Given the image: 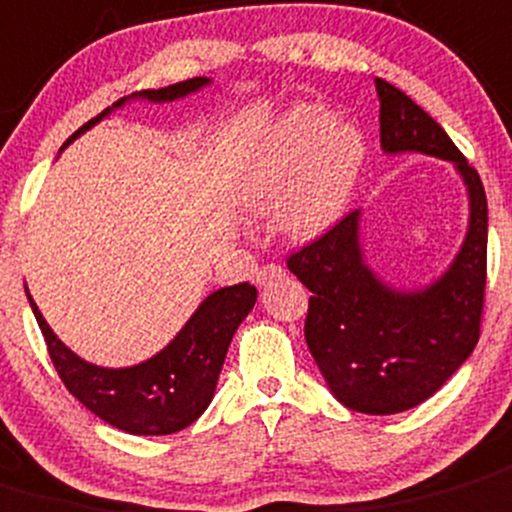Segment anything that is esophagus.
Wrapping results in <instances>:
<instances>
[{"label":"esophagus","instance_id":"esophagus-1","mask_svg":"<svg viewBox=\"0 0 512 512\" xmlns=\"http://www.w3.org/2000/svg\"><path fill=\"white\" fill-rule=\"evenodd\" d=\"M285 275V270H282L280 265H275V262H270V265H262L260 270H257V282L260 285H267V282L277 280V277Z\"/></svg>","mask_w":512,"mask_h":512}]
</instances>
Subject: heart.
Here are the masks:
<instances>
[{
    "instance_id": "obj_1",
    "label": "heart",
    "mask_w": 512,
    "mask_h": 512,
    "mask_svg": "<svg viewBox=\"0 0 512 512\" xmlns=\"http://www.w3.org/2000/svg\"><path fill=\"white\" fill-rule=\"evenodd\" d=\"M365 162V142L317 104L290 109L255 147L242 197L255 212H282L297 240H315L345 212Z\"/></svg>"
}]
</instances>
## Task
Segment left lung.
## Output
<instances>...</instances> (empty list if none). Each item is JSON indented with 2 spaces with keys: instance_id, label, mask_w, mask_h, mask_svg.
<instances>
[{
  "instance_id": "left-lung-1",
  "label": "left lung",
  "mask_w": 512,
  "mask_h": 512,
  "mask_svg": "<svg viewBox=\"0 0 512 512\" xmlns=\"http://www.w3.org/2000/svg\"><path fill=\"white\" fill-rule=\"evenodd\" d=\"M388 155L423 152L458 167L468 185V235L450 270L420 292L377 280L360 250V210L287 257L312 292L305 340L345 408L395 415L438 393L478 345L488 275V200L475 167L405 92L375 79Z\"/></svg>"
}]
</instances>
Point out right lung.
<instances>
[{
    "label": "right lung",
    "mask_w": 512,
    "mask_h": 512,
    "mask_svg": "<svg viewBox=\"0 0 512 512\" xmlns=\"http://www.w3.org/2000/svg\"><path fill=\"white\" fill-rule=\"evenodd\" d=\"M205 84H210L207 77H192L185 82L170 84V87L135 92L132 97L150 99V102H172V99L197 92ZM124 102L127 97L117 99L112 107H122ZM112 107L82 124L69 137L67 145L99 119L107 117ZM27 297L44 342H47L54 370L62 377L64 388L84 408L124 433L170 435L195 423L207 410L212 395H215L227 347L247 312L255 307L257 290L250 282H240V285L212 292L165 350L157 352L147 362H140L135 367H119V370L97 367L74 355L54 335L39 307L34 305L32 295Z\"/></svg>",
    "instance_id": "obj_1"
}]
</instances>
